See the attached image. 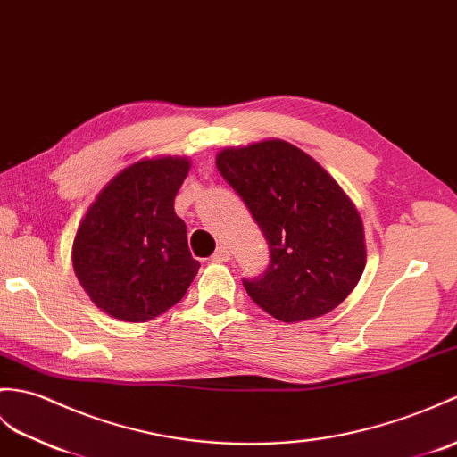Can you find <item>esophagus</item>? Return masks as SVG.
I'll use <instances>...</instances> for the list:
<instances>
[{"mask_svg": "<svg viewBox=\"0 0 457 457\" xmlns=\"http://www.w3.org/2000/svg\"><path fill=\"white\" fill-rule=\"evenodd\" d=\"M212 261H214V262H226V261H229V249L226 245H220L214 251V254H212Z\"/></svg>", "mask_w": 457, "mask_h": 457, "instance_id": "esophagus-1", "label": "esophagus"}]
</instances>
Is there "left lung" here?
Wrapping results in <instances>:
<instances>
[{
  "instance_id": "obj_1",
  "label": "left lung",
  "mask_w": 457,
  "mask_h": 457,
  "mask_svg": "<svg viewBox=\"0 0 457 457\" xmlns=\"http://www.w3.org/2000/svg\"><path fill=\"white\" fill-rule=\"evenodd\" d=\"M216 167L269 243L267 270L243 278L251 300L284 323L335 310L366 267L362 220L337 180L282 140L228 147Z\"/></svg>"
}]
</instances>
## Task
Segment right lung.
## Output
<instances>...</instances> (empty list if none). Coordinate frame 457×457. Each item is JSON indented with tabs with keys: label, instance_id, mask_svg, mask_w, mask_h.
<instances>
[{
	"label": "right lung",
	"instance_id": "obj_1",
	"mask_svg": "<svg viewBox=\"0 0 457 457\" xmlns=\"http://www.w3.org/2000/svg\"><path fill=\"white\" fill-rule=\"evenodd\" d=\"M185 157L144 159L116 175L89 206L73 239V270L103 312L154 320L183 300L200 262L190 257L175 196Z\"/></svg>",
	"mask_w": 457,
	"mask_h": 457
}]
</instances>
